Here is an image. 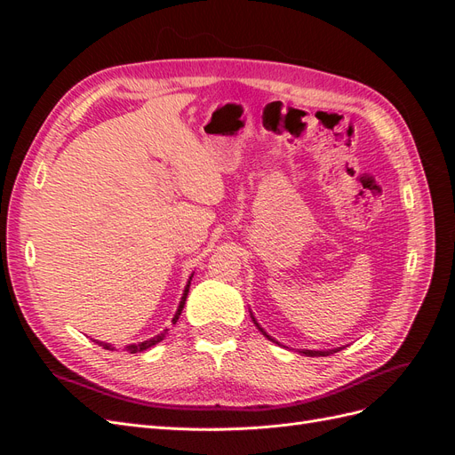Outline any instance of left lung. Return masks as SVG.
Returning a JSON list of instances; mask_svg holds the SVG:
<instances>
[{"instance_id": "1", "label": "left lung", "mask_w": 455, "mask_h": 455, "mask_svg": "<svg viewBox=\"0 0 455 455\" xmlns=\"http://www.w3.org/2000/svg\"><path fill=\"white\" fill-rule=\"evenodd\" d=\"M252 319H254V316H252ZM254 324H256V326L259 328V324H258L256 321H254ZM259 332H261V334H264V336H266L267 339L275 341V339H273L271 336H267V334L264 332V328H259ZM275 343H277V341H275ZM338 351H339V349H330V351H309V349H301L299 353H301V355H307V356H326V355H332V353H338Z\"/></svg>"}]
</instances>
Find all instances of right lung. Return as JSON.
I'll return each instance as SVG.
<instances>
[{
  "instance_id": "obj_1",
  "label": "right lung",
  "mask_w": 455,
  "mask_h": 455,
  "mask_svg": "<svg viewBox=\"0 0 455 455\" xmlns=\"http://www.w3.org/2000/svg\"><path fill=\"white\" fill-rule=\"evenodd\" d=\"M189 281H191V277H189ZM189 281H188V284H186V291H184V296H182V301H180V306H178V311H176V315H174V319H172V324L178 321V316H180V313H182V309H184V304H186V298H188V292H189ZM167 332H169V328L167 330H163V332L159 334V336H156V338H151V339H146V341H142V343H132V346H127L125 349L129 351V353H139V351H146V349H149L151 346H156V343H159L164 336H167ZM96 341V339H94ZM99 343V346H102L104 349H109V351H114V347L109 346V343H102V341H96Z\"/></svg>"
}]
</instances>
